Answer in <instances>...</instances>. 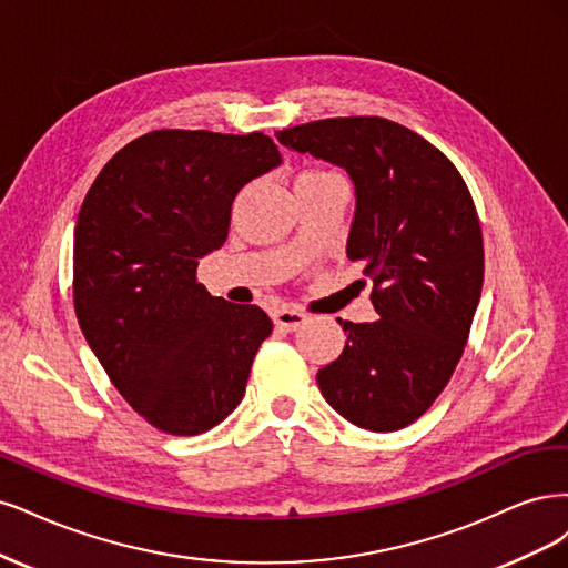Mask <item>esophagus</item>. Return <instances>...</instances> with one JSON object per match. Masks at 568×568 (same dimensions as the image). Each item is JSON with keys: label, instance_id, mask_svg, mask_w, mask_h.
Returning a JSON list of instances; mask_svg holds the SVG:
<instances>
[{"label": "esophagus", "instance_id": "esophagus-1", "mask_svg": "<svg viewBox=\"0 0 568 568\" xmlns=\"http://www.w3.org/2000/svg\"><path fill=\"white\" fill-rule=\"evenodd\" d=\"M273 321H276V327H281V331L292 333L306 323V314H302V311H297V308H281V311H276Z\"/></svg>", "mask_w": 568, "mask_h": 568}]
</instances>
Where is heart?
<instances>
[{
    "instance_id": "obj_1",
    "label": "heart",
    "mask_w": 568,
    "mask_h": 568,
    "mask_svg": "<svg viewBox=\"0 0 568 568\" xmlns=\"http://www.w3.org/2000/svg\"><path fill=\"white\" fill-rule=\"evenodd\" d=\"M302 176H325V172H304Z\"/></svg>"
}]
</instances>
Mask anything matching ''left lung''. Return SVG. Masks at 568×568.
I'll return each mask as SVG.
<instances>
[{
  "label": "left lung",
  "instance_id": "obj_1",
  "mask_svg": "<svg viewBox=\"0 0 568 568\" xmlns=\"http://www.w3.org/2000/svg\"><path fill=\"white\" fill-rule=\"evenodd\" d=\"M297 153L344 168L356 189L346 257L373 281V323L339 321L344 352L316 379L342 417L404 429L444 392L484 285L477 207L455 164L384 118H331L276 134Z\"/></svg>",
  "mask_w": 568,
  "mask_h": 568
}]
</instances>
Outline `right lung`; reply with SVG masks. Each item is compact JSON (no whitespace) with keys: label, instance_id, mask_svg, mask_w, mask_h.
Listing matches in <instances>:
<instances>
[{"label":"right lung","instance_id":"add662e5","mask_svg":"<svg viewBox=\"0 0 568 568\" xmlns=\"http://www.w3.org/2000/svg\"><path fill=\"white\" fill-rule=\"evenodd\" d=\"M278 164L262 132L158 130L120 149L84 195L75 314L115 389L160 432L203 434L243 400L273 323L212 297L195 271L224 245L237 191Z\"/></svg>","mask_w":568,"mask_h":568}]
</instances>
